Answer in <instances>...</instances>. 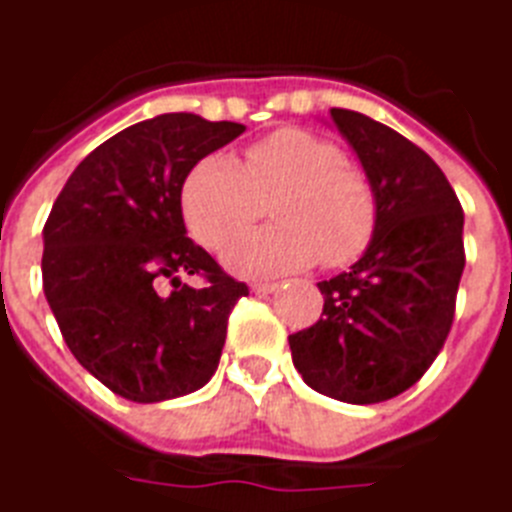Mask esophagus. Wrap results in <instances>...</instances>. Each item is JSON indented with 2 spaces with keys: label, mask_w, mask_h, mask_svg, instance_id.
<instances>
[{
  "label": "esophagus",
  "mask_w": 512,
  "mask_h": 512,
  "mask_svg": "<svg viewBox=\"0 0 512 512\" xmlns=\"http://www.w3.org/2000/svg\"><path fill=\"white\" fill-rule=\"evenodd\" d=\"M251 291L259 293V296H267V293H275L277 291V283H253Z\"/></svg>",
  "instance_id": "34e87169"
}]
</instances>
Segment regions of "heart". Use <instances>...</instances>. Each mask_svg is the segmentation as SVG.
<instances>
[{
  "mask_svg": "<svg viewBox=\"0 0 512 512\" xmlns=\"http://www.w3.org/2000/svg\"><path fill=\"white\" fill-rule=\"evenodd\" d=\"M275 193L277 225L238 238L260 210L259 196ZM181 213L189 235L237 275H277L323 261L344 267L366 251L379 219V200L363 168L344 162L342 149L301 128H280L253 141L240 165L208 154L181 186Z\"/></svg>",
  "mask_w": 512,
  "mask_h": 512,
  "instance_id": "b5f03b06",
  "label": "heart"
}]
</instances>
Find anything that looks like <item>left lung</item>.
<instances>
[{"label": "left lung", "mask_w": 512, "mask_h": 512, "mask_svg": "<svg viewBox=\"0 0 512 512\" xmlns=\"http://www.w3.org/2000/svg\"><path fill=\"white\" fill-rule=\"evenodd\" d=\"M331 120L374 184L379 219L350 272L318 283L323 318L288 344L312 390L366 406L408 390L438 358L465 269V213L417 144L350 109Z\"/></svg>", "instance_id": "left-lung-1"}]
</instances>
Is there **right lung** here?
I'll return each instance as SVG.
<instances>
[{
    "label": "right lung",
    "mask_w": 512,
    "mask_h": 512,
    "mask_svg": "<svg viewBox=\"0 0 512 512\" xmlns=\"http://www.w3.org/2000/svg\"><path fill=\"white\" fill-rule=\"evenodd\" d=\"M243 130L186 112L136 122L79 162L47 216L42 285L63 342L133 403L181 398L219 368L248 285L186 237L181 186ZM184 274H202L206 288L181 284ZM165 276L170 294L156 291Z\"/></svg>",
    "instance_id": "1"
}]
</instances>
